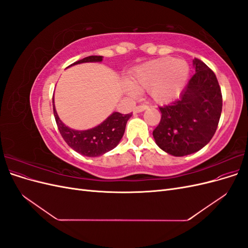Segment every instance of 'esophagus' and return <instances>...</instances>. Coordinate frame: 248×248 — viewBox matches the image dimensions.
Returning a JSON list of instances; mask_svg holds the SVG:
<instances>
[{
    "label": "esophagus",
    "instance_id": "esophagus-1",
    "mask_svg": "<svg viewBox=\"0 0 248 248\" xmlns=\"http://www.w3.org/2000/svg\"><path fill=\"white\" fill-rule=\"evenodd\" d=\"M147 108H148L147 106H139V107H136V108H133V112H134V114H138V112L144 111V110L147 109Z\"/></svg>",
    "mask_w": 248,
    "mask_h": 248
}]
</instances>
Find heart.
Listing matches in <instances>:
<instances>
[{
    "label": "heart",
    "instance_id": "heart-1",
    "mask_svg": "<svg viewBox=\"0 0 248 248\" xmlns=\"http://www.w3.org/2000/svg\"><path fill=\"white\" fill-rule=\"evenodd\" d=\"M188 76L189 66L184 60L161 58L137 67L128 81L136 90L149 89L155 102L167 103L181 94Z\"/></svg>",
    "mask_w": 248,
    "mask_h": 248
}]
</instances>
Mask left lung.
<instances>
[{"label": "left lung", "instance_id": "left-lung-1", "mask_svg": "<svg viewBox=\"0 0 248 248\" xmlns=\"http://www.w3.org/2000/svg\"><path fill=\"white\" fill-rule=\"evenodd\" d=\"M196 72L180 98L159 108L161 119L153 131L156 145L172 156L196 153L211 140L218 125L222 96L214 72L193 60Z\"/></svg>", "mask_w": 248, "mask_h": 248}]
</instances>
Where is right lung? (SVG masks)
I'll use <instances>...</instances> for the list:
<instances>
[{
	"instance_id": "obj_1",
	"label": "right lung",
	"mask_w": 248,
	"mask_h": 248,
	"mask_svg": "<svg viewBox=\"0 0 248 248\" xmlns=\"http://www.w3.org/2000/svg\"><path fill=\"white\" fill-rule=\"evenodd\" d=\"M102 60V56H90L71 64L69 67L82 63H100ZM52 108L59 131L67 145L76 152L88 157H98L116 148L124 136L127 121L132 116V114L123 115L114 111L102 123L93 128L76 130L66 126L59 118L54 99Z\"/></svg>"
}]
</instances>
